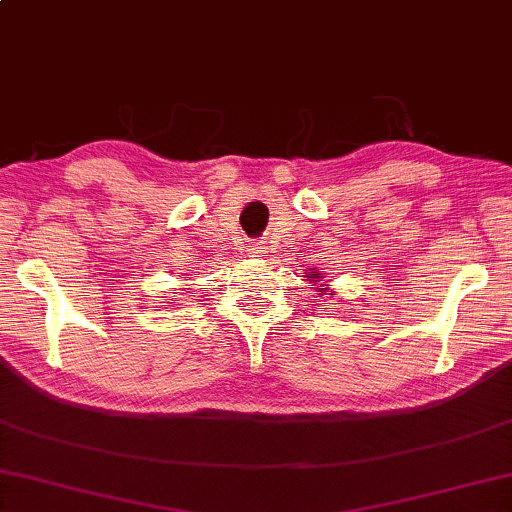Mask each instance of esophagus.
I'll list each match as a JSON object with an SVG mask.
<instances>
[{
    "label": "esophagus",
    "instance_id": "1",
    "mask_svg": "<svg viewBox=\"0 0 512 512\" xmlns=\"http://www.w3.org/2000/svg\"><path fill=\"white\" fill-rule=\"evenodd\" d=\"M247 252H249V256H263L265 254V245L263 243H252V245H249V249H247Z\"/></svg>",
    "mask_w": 512,
    "mask_h": 512
}]
</instances>
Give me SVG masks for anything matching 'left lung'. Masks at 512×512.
Returning <instances> with one entry per match:
<instances>
[{
    "label": "left lung",
    "mask_w": 512,
    "mask_h": 512,
    "mask_svg": "<svg viewBox=\"0 0 512 512\" xmlns=\"http://www.w3.org/2000/svg\"><path fill=\"white\" fill-rule=\"evenodd\" d=\"M307 278H310V281H312V283H316V281H318V278H321V274H318V272H310V274H307ZM321 289H327V287H321Z\"/></svg>",
    "instance_id": "obj_1"
}]
</instances>
